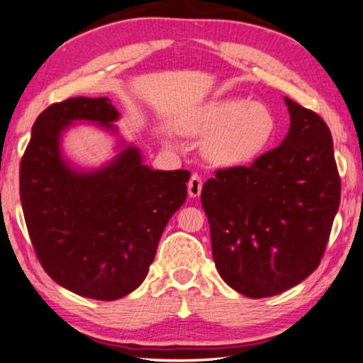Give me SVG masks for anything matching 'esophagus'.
I'll use <instances>...</instances> for the list:
<instances>
[{
	"mask_svg": "<svg viewBox=\"0 0 363 363\" xmlns=\"http://www.w3.org/2000/svg\"><path fill=\"white\" fill-rule=\"evenodd\" d=\"M201 189H203V178L198 174H193L188 182V194L191 198H198L201 194Z\"/></svg>",
	"mask_w": 363,
	"mask_h": 363,
	"instance_id": "obj_1",
	"label": "esophagus"
}]
</instances>
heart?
Wrapping results in <instances>:
<instances>
[{"label": "heart", "instance_id": "obj_1", "mask_svg": "<svg viewBox=\"0 0 363 363\" xmlns=\"http://www.w3.org/2000/svg\"><path fill=\"white\" fill-rule=\"evenodd\" d=\"M275 117L262 103L241 96L211 99L178 118V132L206 136L203 154L218 167H241L254 162L275 135Z\"/></svg>", "mask_w": 363, "mask_h": 363}]
</instances>
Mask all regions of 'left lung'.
<instances>
[{
    "label": "left lung",
    "instance_id": "1",
    "mask_svg": "<svg viewBox=\"0 0 363 363\" xmlns=\"http://www.w3.org/2000/svg\"><path fill=\"white\" fill-rule=\"evenodd\" d=\"M284 103L291 125L281 145L249 167L217 170L201 193L217 270L252 299L280 294L317 269L341 199L328 125Z\"/></svg>",
    "mask_w": 363,
    "mask_h": 363
}]
</instances>
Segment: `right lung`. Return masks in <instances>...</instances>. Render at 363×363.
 I'll use <instances>...</instances> for the list:
<instances>
[{"mask_svg":"<svg viewBox=\"0 0 363 363\" xmlns=\"http://www.w3.org/2000/svg\"><path fill=\"white\" fill-rule=\"evenodd\" d=\"M109 98H70L38 116L21 162V203L45 272L83 298L116 301L145 280L165 225L186 199L188 170H154L119 140L94 169L65 157L62 136L75 123L118 135ZM121 138V136H119Z\"/></svg>","mask_w":363,"mask_h":363,"instance_id":"add662e5","label":"right lung"}]
</instances>
